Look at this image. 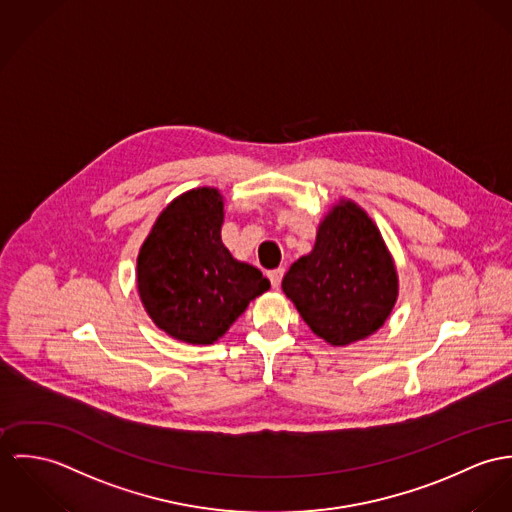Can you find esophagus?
<instances>
[{
    "mask_svg": "<svg viewBox=\"0 0 512 512\" xmlns=\"http://www.w3.org/2000/svg\"><path fill=\"white\" fill-rule=\"evenodd\" d=\"M269 281L273 284V288H279L281 286V281H283L284 277V269H275V271H269Z\"/></svg>",
    "mask_w": 512,
    "mask_h": 512,
    "instance_id": "esophagus-1",
    "label": "esophagus"
}]
</instances>
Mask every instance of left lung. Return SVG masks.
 <instances>
[{
    "label": "left lung",
    "instance_id": "left-lung-1",
    "mask_svg": "<svg viewBox=\"0 0 512 512\" xmlns=\"http://www.w3.org/2000/svg\"><path fill=\"white\" fill-rule=\"evenodd\" d=\"M283 290L316 336L347 345L385 324L397 300V271L371 218L343 202L320 224L312 253L292 263Z\"/></svg>",
    "mask_w": 512,
    "mask_h": 512
}]
</instances>
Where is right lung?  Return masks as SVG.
Returning a JSON list of instances; mask_svg holds the SVG:
<instances>
[{
  "label": "right lung",
  "instance_id": "right-lung-1",
  "mask_svg": "<svg viewBox=\"0 0 512 512\" xmlns=\"http://www.w3.org/2000/svg\"><path fill=\"white\" fill-rule=\"evenodd\" d=\"M222 224V194L190 190L163 210L139 251L141 300L176 340L214 343L271 286L259 269L231 257Z\"/></svg>",
  "mask_w": 512,
  "mask_h": 512
}]
</instances>
